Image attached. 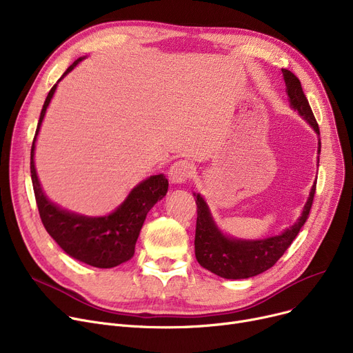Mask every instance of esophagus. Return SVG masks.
<instances>
[{"mask_svg":"<svg viewBox=\"0 0 353 353\" xmlns=\"http://www.w3.org/2000/svg\"><path fill=\"white\" fill-rule=\"evenodd\" d=\"M193 165L190 164V161L188 160H179L176 163L172 164L170 170H169V177L173 183L176 184H181L186 183L192 179L193 176Z\"/></svg>","mask_w":353,"mask_h":353,"instance_id":"1","label":"esophagus"}]
</instances>
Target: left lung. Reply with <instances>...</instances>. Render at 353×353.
I'll return each instance as SVG.
<instances>
[{
  "label": "left lung",
  "instance_id": "obj_1",
  "mask_svg": "<svg viewBox=\"0 0 353 353\" xmlns=\"http://www.w3.org/2000/svg\"><path fill=\"white\" fill-rule=\"evenodd\" d=\"M282 72L290 107L298 111L313 127L314 132L319 134L318 121L313 116V111L302 90L299 79L286 68H282ZM318 153H321V139ZM314 190H316V183L312 186L302 216L293 226L286 229L279 236L263 240H236L225 236L214 225L206 201L203 200L200 194H194L197 199V221L194 236V253L197 262L205 269L220 277H225V279H248V277L261 274L270 269L283 256L307 220Z\"/></svg>",
  "mask_w": 353,
  "mask_h": 353
}]
</instances>
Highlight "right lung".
Segmentation results:
<instances>
[{
  "mask_svg": "<svg viewBox=\"0 0 353 353\" xmlns=\"http://www.w3.org/2000/svg\"><path fill=\"white\" fill-rule=\"evenodd\" d=\"M81 60L83 57L74 61L65 70L63 77ZM55 88H57V84L52 85L44 101L31 145L30 170L41 221L48 234L71 257L100 269L119 266L133 257L137 237L145 216L156 203L165 196L167 189H169V181L163 174L150 176L137 184L113 213L103 217L80 216L55 206L43 193L34 165L35 139L40 132L46 110L54 96Z\"/></svg>",
  "mask_w": 353,
  "mask_h": 353,
  "instance_id": "obj_1",
  "label": "right lung"
}]
</instances>
